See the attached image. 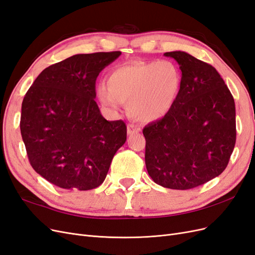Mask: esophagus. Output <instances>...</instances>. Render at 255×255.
<instances>
[{
	"label": "esophagus",
	"mask_w": 255,
	"mask_h": 255,
	"mask_svg": "<svg viewBox=\"0 0 255 255\" xmlns=\"http://www.w3.org/2000/svg\"><path fill=\"white\" fill-rule=\"evenodd\" d=\"M141 130L140 127L137 126V125H133V123H130V125L128 126V135H135L138 134Z\"/></svg>",
	"instance_id": "obj_1"
}]
</instances>
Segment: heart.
<instances>
[{
    "mask_svg": "<svg viewBox=\"0 0 255 255\" xmlns=\"http://www.w3.org/2000/svg\"><path fill=\"white\" fill-rule=\"evenodd\" d=\"M182 85L181 72L168 60H134L115 67L107 76V87L98 88L103 105L118 110L129 104L135 118L143 122L155 121L173 107Z\"/></svg>",
    "mask_w": 255,
    "mask_h": 255,
    "instance_id": "b5f03b06",
    "label": "heart"
}]
</instances>
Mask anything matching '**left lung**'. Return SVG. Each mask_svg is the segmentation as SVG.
Instances as JSON below:
<instances>
[{"label":"left lung","mask_w":255,"mask_h":255,"mask_svg":"<svg viewBox=\"0 0 255 255\" xmlns=\"http://www.w3.org/2000/svg\"><path fill=\"white\" fill-rule=\"evenodd\" d=\"M180 65L179 97L166 116L145 126V167L171 189L200 186L223 172L236 141L233 96L216 69L182 51L167 52Z\"/></svg>","instance_id":"8db88e82"}]
</instances>
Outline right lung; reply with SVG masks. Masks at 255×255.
I'll return each mask as SVG.
<instances>
[{
  "instance_id": "1",
  "label": "right lung",
  "mask_w": 255,
  "mask_h": 255,
  "mask_svg": "<svg viewBox=\"0 0 255 255\" xmlns=\"http://www.w3.org/2000/svg\"><path fill=\"white\" fill-rule=\"evenodd\" d=\"M121 52L76 54L37 76L23 99L20 129L30 165L65 189L101 185L127 140L122 120L107 121L96 99V80Z\"/></svg>"
}]
</instances>
